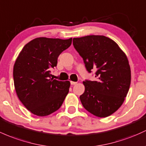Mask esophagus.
Masks as SVG:
<instances>
[{
    "instance_id": "esophagus-1",
    "label": "esophagus",
    "mask_w": 146,
    "mask_h": 146,
    "mask_svg": "<svg viewBox=\"0 0 146 146\" xmlns=\"http://www.w3.org/2000/svg\"><path fill=\"white\" fill-rule=\"evenodd\" d=\"M77 82H73V81H70V84L71 85H75V84H76Z\"/></svg>"
}]
</instances>
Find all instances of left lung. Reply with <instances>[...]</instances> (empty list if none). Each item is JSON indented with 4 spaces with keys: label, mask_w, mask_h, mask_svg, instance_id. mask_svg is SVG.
Listing matches in <instances>:
<instances>
[{
    "label": "left lung",
    "mask_w": 146,
    "mask_h": 146,
    "mask_svg": "<svg viewBox=\"0 0 146 146\" xmlns=\"http://www.w3.org/2000/svg\"><path fill=\"white\" fill-rule=\"evenodd\" d=\"M73 44L86 70L97 69L96 80L83 82L82 104L94 116L107 117L123 105L129 91L131 70L127 56L114 41L103 35L73 38Z\"/></svg>",
    "instance_id": "8db88e82"
}]
</instances>
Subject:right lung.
Segmentation results:
<instances>
[{
  "label": "right lung",
  "instance_id": "add662e5",
  "mask_svg": "<svg viewBox=\"0 0 146 146\" xmlns=\"http://www.w3.org/2000/svg\"><path fill=\"white\" fill-rule=\"evenodd\" d=\"M68 39L38 37L25 44L14 65L16 93L33 114L46 116L58 110L69 91L70 82L50 78V68L71 45Z\"/></svg>",
  "mask_w": 146,
  "mask_h": 146
}]
</instances>
